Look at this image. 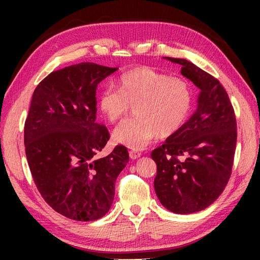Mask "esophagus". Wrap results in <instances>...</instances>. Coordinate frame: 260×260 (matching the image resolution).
Masks as SVG:
<instances>
[{
	"mask_svg": "<svg viewBox=\"0 0 260 260\" xmlns=\"http://www.w3.org/2000/svg\"><path fill=\"white\" fill-rule=\"evenodd\" d=\"M129 157L132 158V159H138V158L141 157V152L135 151V150H131L129 151Z\"/></svg>",
	"mask_w": 260,
	"mask_h": 260,
	"instance_id": "esophagus-1",
	"label": "esophagus"
}]
</instances>
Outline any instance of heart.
Returning <instances> with one entry per match:
<instances>
[{
	"label": "heart",
	"instance_id": "heart-1",
	"mask_svg": "<svg viewBox=\"0 0 260 260\" xmlns=\"http://www.w3.org/2000/svg\"><path fill=\"white\" fill-rule=\"evenodd\" d=\"M191 89L182 78L170 77L150 68H138L122 74L119 89L107 87L99 96V107L110 122L125 116L135 104V117L116 127L113 139L131 149L140 150L160 138L175 133L191 109Z\"/></svg>",
	"mask_w": 260,
	"mask_h": 260
}]
</instances>
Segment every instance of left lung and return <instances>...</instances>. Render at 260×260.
<instances>
[{
    "instance_id": "8db88e82",
    "label": "left lung",
    "mask_w": 260,
    "mask_h": 260,
    "mask_svg": "<svg viewBox=\"0 0 260 260\" xmlns=\"http://www.w3.org/2000/svg\"><path fill=\"white\" fill-rule=\"evenodd\" d=\"M182 67L181 74L200 88L192 116L151 152L158 200L171 212L189 214L208 208L221 195L232 174L236 118L214 77L182 58L165 57Z\"/></svg>"
}]
</instances>
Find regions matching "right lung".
I'll list each match as a JSON object with an SVG mask.
<instances>
[{"instance_id": "1", "label": "right lung", "mask_w": 260, "mask_h": 260, "mask_svg": "<svg viewBox=\"0 0 260 260\" xmlns=\"http://www.w3.org/2000/svg\"><path fill=\"white\" fill-rule=\"evenodd\" d=\"M117 70L80 63L51 72L35 88L25 121L26 157L38 190L56 212L77 221L109 212L117 177L129 160L124 146L96 157L110 139L96 121V89Z\"/></svg>"}]
</instances>
